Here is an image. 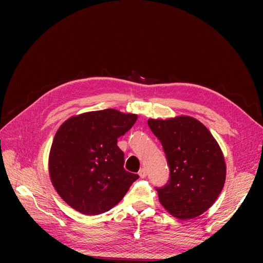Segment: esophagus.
<instances>
[{
    "label": "esophagus",
    "mask_w": 263,
    "mask_h": 263,
    "mask_svg": "<svg viewBox=\"0 0 263 263\" xmlns=\"http://www.w3.org/2000/svg\"><path fill=\"white\" fill-rule=\"evenodd\" d=\"M138 174H139V177H140V178L144 179V178H146V177H147V170H146L145 168H142V169H140V170H139Z\"/></svg>",
    "instance_id": "obj_1"
}]
</instances>
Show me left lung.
<instances>
[{
	"label": "left lung",
	"instance_id": "left-lung-1",
	"mask_svg": "<svg viewBox=\"0 0 263 263\" xmlns=\"http://www.w3.org/2000/svg\"><path fill=\"white\" fill-rule=\"evenodd\" d=\"M148 126L160 140L170 178L157 187L159 201L174 217L200 216L217 200L226 179L220 147L211 132L190 116L153 119Z\"/></svg>",
	"mask_w": 263,
	"mask_h": 263
}]
</instances>
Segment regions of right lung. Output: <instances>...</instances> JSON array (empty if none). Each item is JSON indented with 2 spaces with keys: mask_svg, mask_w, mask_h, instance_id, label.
I'll return each mask as SVG.
<instances>
[{
  "mask_svg": "<svg viewBox=\"0 0 263 263\" xmlns=\"http://www.w3.org/2000/svg\"><path fill=\"white\" fill-rule=\"evenodd\" d=\"M137 121L113 108L70 117L53 138L49 174L55 191L84 215L109 211L122 201L138 174L124 169L117 138Z\"/></svg>",
  "mask_w": 263,
  "mask_h": 263,
  "instance_id": "1",
  "label": "right lung"
}]
</instances>
